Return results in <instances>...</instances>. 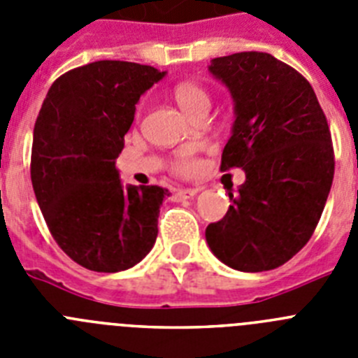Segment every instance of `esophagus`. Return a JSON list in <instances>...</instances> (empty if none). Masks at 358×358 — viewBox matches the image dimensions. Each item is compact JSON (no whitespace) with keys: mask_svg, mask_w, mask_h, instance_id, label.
Wrapping results in <instances>:
<instances>
[{"mask_svg":"<svg viewBox=\"0 0 358 358\" xmlns=\"http://www.w3.org/2000/svg\"><path fill=\"white\" fill-rule=\"evenodd\" d=\"M199 194V189L195 188H182L176 194V201H188V199H194Z\"/></svg>","mask_w":358,"mask_h":358,"instance_id":"34e87169","label":"esophagus"}]
</instances>
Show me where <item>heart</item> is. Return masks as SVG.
Returning <instances> with one entry per match:
<instances>
[{
  "label": "heart",
  "mask_w": 358,
  "mask_h": 358,
  "mask_svg": "<svg viewBox=\"0 0 358 358\" xmlns=\"http://www.w3.org/2000/svg\"><path fill=\"white\" fill-rule=\"evenodd\" d=\"M173 96H176V102L179 103V107L182 109L186 116H192L194 113H197L202 107H210V96L201 85L194 84V82H185V84H179L173 91ZM173 169L181 173H192L195 170V161L192 159L189 152L185 150L181 152L179 156L173 161Z\"/></svg>",
  "instance_id": "heart-1"
}]
</instances>
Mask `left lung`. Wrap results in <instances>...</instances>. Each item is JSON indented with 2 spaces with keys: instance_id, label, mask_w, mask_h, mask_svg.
Here are the masks:
<instances>
[{
  "instance_id": "8db88e82",
  "label": "left lung",
  "mask_w": 358,
  "mask_h": 358,
  "mask_svg": "<svg viewBox=\"0 0 358 358\" xmlns=\"http://www.w3.org/2000/svg\"><path fill=\"white\" fill-rule=\"evenodd\" d=\"M233 98L235 122L220 170L245 182L222 220L206 227L211 252L242 273L271 271L305 248L321 218L334 147L327 116L303 75L264 52L217 57L208 66Z\"/></svg>"
}]
</instances>
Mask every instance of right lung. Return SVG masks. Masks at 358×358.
Here are the masks:
<instances>
[{
	"label": "right lung",
	"mask_w": 358,
	"mask_h": 358,
	"mask_svg": "<svg viewBox=\"0 0 358 358\" xmlns=\"http://www.w3.org/2000/svg\"><path fill=\"white\" fill-rule=\"evenodd\" d=\"M164 75L136 62H91L57 78L39 110L30 164L37 204L59 248L90 271H127L156 243L169 189L123 186L116 157L136 103Z\"/></svg>",
	"instance_id": "add662e5"
}]
</instances>
